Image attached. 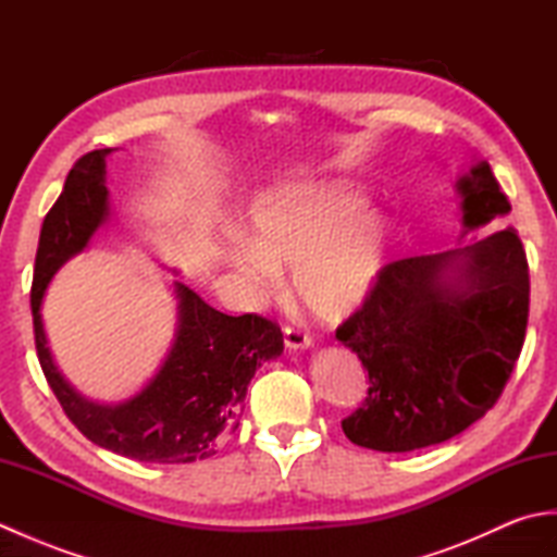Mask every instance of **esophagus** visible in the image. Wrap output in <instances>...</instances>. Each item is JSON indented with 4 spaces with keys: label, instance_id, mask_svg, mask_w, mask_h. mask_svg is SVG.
Listing matches in <instances>:
<instances>
[{
    "label": "esophagus",
    "instance_id": "34e87169",
    "mask_svg": "<svg viewBox=\"0 0 557 557\" xmlns=\"http://www.w3.org/2000/svg\"><path fill=\"white\" fill-rule=\"evenodd\" d=\"M282 333H285V345L289 349H309L313 345V337L301 327L285 325V327H282Z\"/></svg>",
    "mask_w": 557,
    "mask_h": 557
}]
</instances>
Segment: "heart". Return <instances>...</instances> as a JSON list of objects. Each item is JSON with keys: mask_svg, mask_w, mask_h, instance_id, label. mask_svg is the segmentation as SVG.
I'll return each mask as SVG.
<instances>
[{"mask_svg": "<svg viewBox=\"0 0 557 557\" xmlns=\"http://www.w3.org/2000/svg\"><path fill=\"white\" fill-rule=\"evenodd\" d=\"M371 200L347 182L277 188L251 210L253 242L234 234L222 258L256 292L294 268V292L313 315L342 321L369 299L387 265L393 234L381 218H366Z\"/></svg>", "mask_w": 557, "mask_h": 557, "instance_id": "b5f03b06", "label": "heart"}]
</instances>
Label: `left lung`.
Listing matches in <instances>:
<instances>
[{
  "mask_svg": "<svg viewBox=\"0 0 557 557\" xmlns=\"http://www.w3.org/2000/svg\"><path fill=\"white\" fill-rule=\"evenodd\" d=\"M465 227L510 212L488 162L457 182ZM529 263L512 227L465 248L387 263L337 327L369 371V395L342 421L377 453L445 443L495 407L524 347Z\"/></svg>",
  "mask_w": 557,
  "mask_h": 557,
  "instance_id": "1",
  "label": "left lung"
}]
</instances>
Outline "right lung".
Returning <instances> with one entry per match:
<instances>
[{"label": "right lung", "mask_w": 557, "mask_h": 557, "mask_svg": "<svg viewBox=\"0 0 557 557\" xmlns=\"http://www.w3.org/2000/svg\"><path fill=\"white\" fill-rule=\"evenodd\" d=\"M114 148L86 152L71 168L64 191L45 215L35 253L30 311L40 369L69 421L96 445L156 465H188L215 455L239 425L246 387L256 369L285 349L280 325L258 313L215 311L176 282L180 327L158 375L122 405L81 397L52 363L45 345L40 304L54 272L88 246L108 218L104 158Z\"/></svg>", "instance_id": "add662e5"}]
</instances>
